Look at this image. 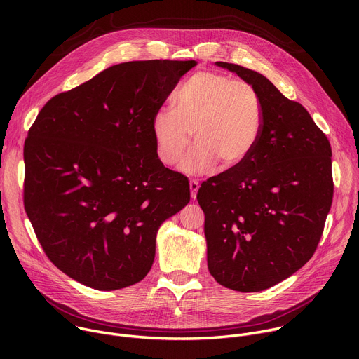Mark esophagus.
<instances>
[{"label": "esophagus", "mask_w": 359, "mask_h": 359, "mask_svg": "<svg viewBox=\"0 0 359 359\" xmlns=\"http://www.w3.org/2000/svg\"><path fill=\"white\" fill-rule=\"evenodd\" d=\"M190 196H191V198H196V196H197V190H198V187H200V184H198V182L197 180H190Z\"/></svg>", "instance_id": "34e87169"}]
</instances>
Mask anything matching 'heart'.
<instances>
[{"instance_id": "obj_1", "label": "heart", "mask_w": 359, "mask_h": 359, "mask_svg": "<svg viewBox=\"0 0 359 359\" xmlns=\"http://www.w3.org/2000/svg\"><path fill=\"white\" fill-rule=\"evenodd\" d=\"M173 111L161 109L151 119L159 159L176 165L193 139L196 146L184 158L182 170L201 175L217 162L223 169L243 163L257 146L264 108L259 92L244 81L198 71L172 96Z\"/></svg>"}]
</instances>
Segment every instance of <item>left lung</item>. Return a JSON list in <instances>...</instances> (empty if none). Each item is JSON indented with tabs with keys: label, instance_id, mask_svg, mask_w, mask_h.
<instances>
[{
	"label": "left lung",
	"instance_id": "obj_1",
	"mask_svg": "<svg viewBox=\"0 0 359 359\" xmlns=\"http://www.w3.org/2000/svg\"><path fill=\"white\" fill-rule=\"evenodd\" d=\"M216 64L259 92L264 126L243 163L197 191L208 266L226 288L263 291L298 271L318 247L334 196L331 144L306 109L266 76Z\"/></svg>",
	"mask_w": 359,
	"mask_h": 359
}]
</instances>
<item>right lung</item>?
<instances>
[{
  "mask_svg": "<svg viewBox=\"0 0 359 359\" xmlns=\"http://www.w3.org/2000/svg\"><path fill=\"white\" fill-rule=\"evenodd\" d=\"M196 61H132L49 99L24 144V206L46 254L95 290L150 271L161 224L190 201L158 158L151 119Z\"/></svg>",
  "mask_w": 359,
  "mask_h": 359,
  "instance_id": "add662e5",
  "label": "right lung"
}]
</instances>
